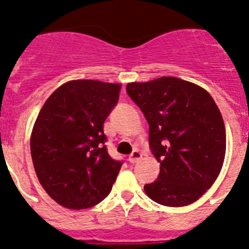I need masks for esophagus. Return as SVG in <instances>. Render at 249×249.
Masks as SVG:
<instances>
[{"label":"esophagus","instance_id":"obj_1","mask_svg":"<svg viewBox=\"0 0 249 249\" xmlns=\"http://www.w3.org/2000/svg\"><path fill=\"white\" fill-rule=\"evenodd\" d=\"M142 159V153L138 152V150H134L133 153H132L131 156L128 157V161L129 163L134 164V163H138V161Z\"/></svg>","mask_w":249,"mask_h":249}]
</instances>
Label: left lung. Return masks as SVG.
Returning <instances> with one entry per match:
<instances>
[{"mask_svg":"<svg viewBox=\"0 0 249 249\" xmlns=\"http://www.w3.org/2000/svg\"><path fill=\"white\" fill-rule=\"evenodd\" d=\"M127 93L148 121L150 148L160 163L145 194L170 207L199 200L217 179L226 154L225 123L211 95L175 76L128 83Z\"/></svg>","mask_w":249,"mask_h":249,"instance_id":"left-lung-1","label":"left lung"}]
</instances>
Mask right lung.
<instances>
[{
    "label": "right lung",
    "mask_w": 249,
    "mask_h": 249,
    "mask_svg": "<svg viewBox=\"0 0 249 249\" xmlns=\"http://www.w3.org/2000/svg\"><path fill=\"white\" fill-rule=\"evenodd\" d=\"M121 88L99 80H71L43 105L32 129V160L40 185L60 206L90 209L112 189L122 163L104 145V123Z\"/></svg>",
    "instance_id": "obj_1"
}]
</instances>
